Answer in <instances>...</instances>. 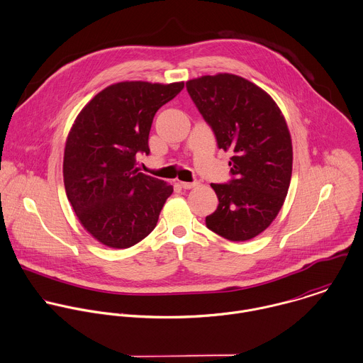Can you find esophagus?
Instances as JSON below:
<instances>
[{"label": "esophagus", "mask_w": 363, "mask_h": 363, "mask_svg": "<svg viewBox=\"0 0 363 363\" xmlns=\"http://www.w3.org/2000/svg\"><path fill=\"white\" fill-rule=\"evenodd\" d=\"M179 184H181V186L184 189H192V188H195L198 185V182H179Z\"/></svg>", "instance_id": "obj_1"}]
</instances>
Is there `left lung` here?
I'll use <instances>...</instances> for the list:
<instances>
[{"mask_svg":"<svg viewBox=\"0 0 363 363\" xmlns=\"http://www.w3.org/2000/svg\"><path fill=\"white\" fill-rule=\"evenodd\" d=\"M186 89L218 148L230 150L231 179L211 184L218 209L206 227L230 241L262 233L279 213L291 178V140L275 101L259 86L234 74L189 79Z\"/></svg>","mask_w":363,"mask_h":363,"instance_id":"8db88e82","label":"left lung"}]
</instances>
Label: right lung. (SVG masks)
Segmentation results:
<instances>
[{"instance_id": "obj_1", "label": "right lung", "mask_w": 363, "mask_h": 363, "mask_svg": "<svg viewBox=\"0 0 363 363\" xmlns=\"http://www.w3.org/2000/svg\"><path fill=\"white\" fill-rule=\"evenodd\" d=\"M182 88L184 82H118L96 94L74 122L63 161L66 194L84 228L111 248L145 238L174 191L139 172L136 155L150 154L154 115Z\"/></svg>"}]
</instances>
